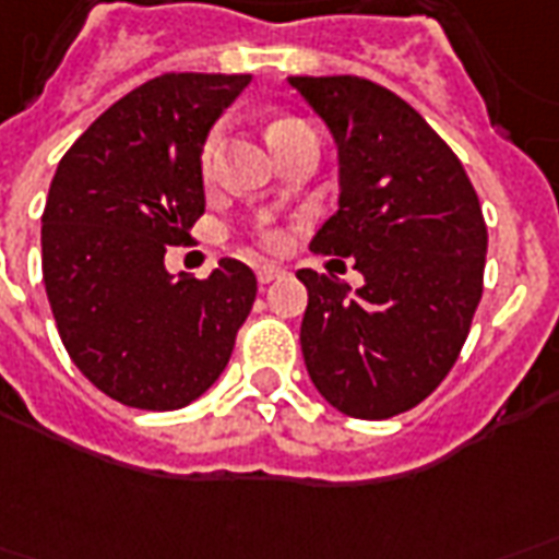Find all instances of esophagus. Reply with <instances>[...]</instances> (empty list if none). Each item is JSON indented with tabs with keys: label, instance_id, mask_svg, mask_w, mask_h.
<instances>
[{
	"label": "esophagus",
	"instance_id": "34e87169",
	"mask_svg": "<svg viewBox=\"0 0 559 559\" xmlns=\"http://www.w3.org/2000/svg\"><path fill=\"white\" fill-rule=\"evenodd\" d=\"M287 275V269L281 266H272V263H263V266H258V281L260 284H272V281H278Z\"/></svg>",
	"mask_w": 559,
	"mask_h": 559
}]
</instances>
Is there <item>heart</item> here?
<instances>
[{
    "mask_svg": "<svg viewBox=\"0 0 559 559\" xmlns=\"http://www.w3.org/2000/svg\"><path fill=\"white\" fill-rule=\"evenodd\" d=\"M296 118H281V121H275L272 127H269V135H278V132L290 130V127H296ZM218 144H222V127H216V130L206 135L204 147H201V168H204V175H210L213 171V163H216V153H218ZM266 242L269 246H275L278 242V234H266Z\"/></svg>",
    "mask_w": 559,
    "mask_h": 559,
    "instance_id": "obj_1",
    "label": "heart"
}]
</instances>
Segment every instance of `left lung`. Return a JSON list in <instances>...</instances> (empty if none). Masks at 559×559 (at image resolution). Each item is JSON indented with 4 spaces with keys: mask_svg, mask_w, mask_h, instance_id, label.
<instances>
[{
    "mask_svg": "<svg viewBox=\"0 0 559 559\" xmlns=\"http://www.w3.org/2000/svg\"><path fill=\"white\" fill-rule=\"evenodd\" d=\"M337 147V213L311 251L353 258L358 290L299 269L301 355L337 412L415 408L456 364L483 296L486 222L456 153L394 91L361 76H290Z\"/></svg>",
    "mask_w": 559,
    "mask_h": 559,
    "instance_id": "obj_1",
    "label": "left lung"
}]
</instances>
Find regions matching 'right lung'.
Segmentation results:
<instances>
[{"label": "right lung", "instance_id": "add662e5", "mask_svg": "<svg viewBox=\"0 0 559 559\" xmlns=\"http://www.w3.org/2000/svg\"><path fill=\"white\" fill-rule=\"evenodd\" d=\"M248 73H165L109 106L49 186L40 260L61 343L123 406L171 412L227 367L258 278L234 258L204 281L171 275L204 213L201 147Z\"/></svg>", "mask_w": 559, "mask_h": 559}]
</instances>
